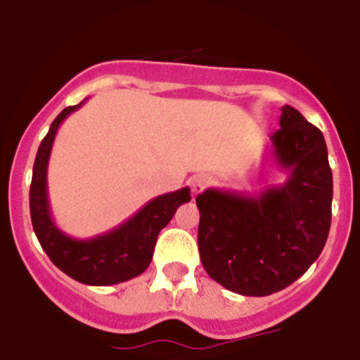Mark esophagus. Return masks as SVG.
<instances>
[{
  "label": "esophagus",
  "mask_w": 360,
  "mask_h": 360,
  "mask_svg": "<svg viewBox=\"0 0 360 360\" xmlns=\"http://www.w3.org/2000/svg\"><path fill=\"white\" fill-rule=\"evenodd\" d=\"M188 184H190V188H192L193 193H199V192H202V188H205L206 184H208V177L193 176L188 179Z\"/></svg>",
  "instance_id": "obj_1"
}]
</instances>
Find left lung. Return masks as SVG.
Returning <instances> with one entry per match:
<instances>
[{
	"label": "left lung",
	"instance_id": "1",
	"mask_svg": "<svg viewBox=\"0 0 360 360\" xmlns=\"http://www.w3.org/2000/svg\"><path fill=\"white\" fill-rule=\"evenodd\" d=\"M279 124L270 158L286 174L283 184L257 195L208 188L195 199L202 266L240 295L264 297L295 283L330 232L333 179L323 132L288 105Z\"/></svg>",
	"mask_w": 360,
	"mask_h": 360
}]
</instances>
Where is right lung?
Listing matches in <instances>:
<instances>
[{
	"mask_svg": "<svg viewBox=\"0 0 360 360\" xmlns=\"http://www.w3.org/2000/svg\"><path fill=\"white\" fill-rule=\"evenodd\" d=\"M85 101L67 106L52 121L49 134L37 148L30 184V219L39 245L59 270L77 283L110 286L134 279L148 268L159 232L170 223L177 208L192 198L188 186H184L150 199L141 210L108 232L90 239L67 236L50 214L46 170L59 124Z\"/></svg>",
	"mask_w": 360,
	"mask_h": 360,
	"instance_id": "obj_1",
	"label": "right lung"
}]
</instances>
